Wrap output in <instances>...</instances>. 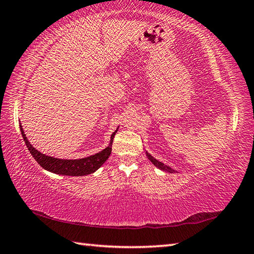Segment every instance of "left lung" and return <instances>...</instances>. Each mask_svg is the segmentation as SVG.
<instances>
[{
	"mask_svg": "<svg viewBox=\"0 0 254 254\" xmlns=\"http://www.w3.org/2000/svg\"><path fill=\"white\" fill-rule=\"evenodd\" d=\"M147 154V153H146ZM147 157H148V159L152 161V163L156 166V167H158L159 169H161V170H164V171H166V172H170V174H172V172H175V170L174 169H171L170 167H168V166H166L165 164H163V163H160V161H158V160H156L153 156H150L149 154H147Z\"/></svg>",
	"mask_w": 254,
	"mask_h": 254,
	"instance_id": "1",
	"label": "left lung"
}]
</instances>
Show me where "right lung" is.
I'll list each match as a JSON object with an SVG mask.
<instances>
[{"label": "right lung", "instance_id": "obj_1", "mask_svg": "<svg viewBox=\"0 0 254 254\" xmlns=\"http://www.w3.org/2000/svg\"><path fill=\"white\" fill-rule=\"evenodd\" d=\"M21 135L25 141L26 146L28 147V150L32 155V157L36 159V161L39 164L42 168L51 171L53 174L58 175H63V176H86L89 174H93L97 169L100 168L101 165L105 163V161L109 158L111 154V147H112V142L113 137H115L117 131L112 133L110 144L109 146L106 147L104 150L97 153L93 156H89V157L86 158H80V159H59V158H53L50 156H46L45 154H41L40 152L32 146V145L28 142L23 127L19 124Z\"/></svg>", "mask_w": 254, "mask_h": 254}]
</instances>
